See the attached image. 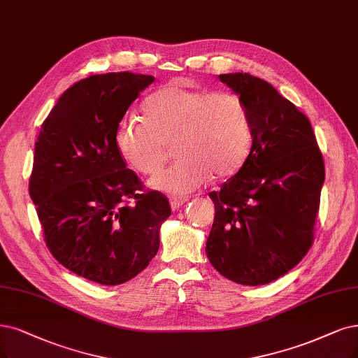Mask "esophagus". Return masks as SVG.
<instances>
[{
	"instance_id": "34e87169",
	"label": "esophagus",
	"mask_w": 358,
	"mask_h": 358,
	"mask_svg": "<svg viewBox=\"0 0 358 358\" xmlns=\"http://www.w3.org/2000/svg\"><path fill=\"white\" fill-rule=\"evenodd\" d=\"M186 202H187V197H184V196H171L169 197V205L174 210L181 208Z\"/></svg>"
}]
</instances>
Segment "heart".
I'll list each match as a JSON object with an SVG mask.
<instances>
[{"label":"heart","mask_w":358,"mask_h":358,"mask_svg":"<svg viewBox=\"0 0 358 358\" xmlns=\"http://www.w3.org/2000/svg\"><path fill=\"white\" fill-rule=\"evenodd\" d=\"M143 117H124L113 141L124 162L144 176L161 169L174 143L178 161L159 172L149 186L168 194H187L210 176L239 169L250 149L252 131L241 96L169 83L143 103Z\"/></svg>","instance_id":"b5f03b06"}]
</instances>
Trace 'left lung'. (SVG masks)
<instances>
[{"label":"left lung","mask_w":358,"mask_h":358,"mask_svg":"<svg viewBox=\"0 0 358 358\" xmlns=\"http://www.w3.org/2000/svg\"><path fill=\"white\" fill-rule=\"evenodd\" d=\"M243 100L252 131L246 161L220 192L205 252L226 279L246 286L279 279L306 257L324 182L308 117L264 79L220 75Z\"/></svg>","instance_id":"8db88e82"}]
</instances>
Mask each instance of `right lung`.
Returning <instances> with one entry per match:
<instances>
[{"label": "right lung", "mask_w": 358, "mask_h": 358, "mask_svg": "<svg viewBox=\"0 0 358 358\" xmlns=\"http://www.w3.org/2000/svg\"><path fill=\"white\" fill-rule=\"evenodd\" d=\"M152 75L112 72L66 90L39 131L29 193L45 243L62 266L87 280L121 285L149 266L171 215L159 192L140 193L113 141Z\"/></svg>", "instance_id": "add662e5"}]
</instances>
